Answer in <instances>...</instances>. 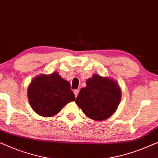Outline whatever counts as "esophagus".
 <instances>
[{
    "mask_svg": "<svg viewBox=\"0 0 158 158\" xmlns=\"http://www.w3.org/2000/svg\"><path fill=\"white\" fill-rule=\"evenodd\" d=\"M73 92H74V94L75 97L77 96V95H78V93H79V90L78 89H76V90H73Z\"/></svg>",
    "mask_w": 158,
    "mask_h": 158,
    "instance_id": "34e87169",
    "label": "esophagus"
}]
</instances>
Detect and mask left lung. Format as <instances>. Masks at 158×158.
Segmentation results:
<instances>
[{"mask_svg": "<svg viewBox=\"0 0 158 158\" xmlns=\"http://www.w3.org/2000/svg\"><path fill=\"white\" fill-rule=\"evenodd\" d=\"M122 98L117 81L109 77L94 74L87 79L75 103L88 118L96 122L109 118L115 113Z\"/></svg>", "mask_w": 158, "mask_h": 158, "instance_id": "left-lung-1", "label": "left lung"}]
</instances>
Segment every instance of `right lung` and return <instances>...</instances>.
<instances>
[{"mask_svg":"<svg viewBox=\"0 0 158 158\" xmlns=\"http://www.w3.org/2000/svg\"><path fill=\"white\" fill-rule=\"evenodd\" d=\"M27 96L32 109L43 117L56 115L66 104L75 100L70 83L57 72L34 77L28 87Z\"/></svg>","mask_w":158,"mask_h":158,"instance_id":"add662e5","label":"right lung"}]
</instances>
